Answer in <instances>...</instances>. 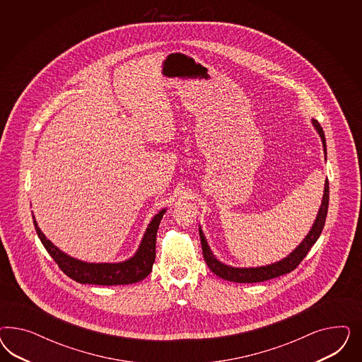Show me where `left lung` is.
I'll list each match as a JSON object with an SVG mask.
<instances>
[{"instance_id": "obj_1", "label": "left lung", "mask_w": 362, "mask_h": 362, "mask_svg": "<svg viewBox=\"0 0 362 362\" xmlns=\"http://www.w3.org/2000/svg\"><path fill=\"white\" fill-rule=\"evenodd\" d=\"M310 122H312L313 129L317 132L318 136L321 138L322 150H324L325 160H327V142H325V135L322 132V127L320 126V123L316 119H312ZM328 206L329 183L328 179H327L325 185H324V194H322L321 204H320V209H318L317 216L312 224V228L309 230L307 236L297 245L296 248L279 262L267 264V265H260V267H248V268H245V267H232L228 264L221 263L219 259L211 251L209 241L204 236V232L202 230V227H199L203 257L209 265V269L214 274L219 276L221 279H224V280L233 281V283H262L265 280H271L274 277H279L281 274H289L296 268L298 264L303 262V259L307 256L308 251L312 248V245L320 238L322 228H324V224H325V219H327Z\"/></svg>"}]
</instances>
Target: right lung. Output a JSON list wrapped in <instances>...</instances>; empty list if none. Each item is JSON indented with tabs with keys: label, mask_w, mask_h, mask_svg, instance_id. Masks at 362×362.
<instances>
[{
	"label": "right lung",
	"mask_w": 362,
	"mask_h": 362,
	"mask_svg": "<svg viewBox=\"0 0 362 362\" xmlns=\"http://www.w3.org/2000/svg\"><path fill=\"white\" fill-rule=\"evenodd\" d=\"M167 211L162 209L151 221L143 233L142 240L136 252L127 260L118 263H88L76 259L70 255L61 251L52 241L45 236L44 232L38 227V223L34 218L33 223L37 235L44 244L46 251L54 259L55 263L62 269L64 274L79 284L94 285H127L142 281L153 271L155 262V243L156 232L159 228L160 220Z\"/></svg>",
	"instance_id": "right-lung-1"
}]
</instances>
